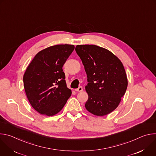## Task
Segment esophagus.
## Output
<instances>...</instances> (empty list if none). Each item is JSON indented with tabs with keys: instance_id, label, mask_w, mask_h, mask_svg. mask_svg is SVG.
<instances>
[{
	"instance_id": "34e87169",
	"label": "esophagus",
	"mask_w": 156,
	"mask_h": 156,
	"mask_svg": "<svg viewBox=\"0 0 156 156\" xmlns=\"http://www.w3.org/2000/svg\"><path fill=\"white\" fill-rule=\"evenodd\" d=\"M75 91H78V92H81L83 90V88L82 86H80L78 88L75 89Z\"/></svg>"
}]
</instances>
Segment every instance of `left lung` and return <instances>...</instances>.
<instances>
[{
  "instance_id": "obj_1",
  "label": "left lung",
  "mask_w": 156,
  "mask_h": 156,
  "mask_svg": "<svg viewBox=\"0 0 156 156\" xmlns=\"http://www.w3.org/2000/svg\"><path fill=\"white\" fill-rule=\"evenodd\" d=\"M75 51L87 77L86 110L97 116L110 114L119 105L128 86L122 62L108 50L96 45H77Z\"/></svg>"
}]
</instances>
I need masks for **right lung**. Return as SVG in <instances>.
I'll use <instances>...</instances> for the list:
<instances>
[{
    "mask_svg": "<svg viewBox=\"0 0 156 156\" xmlns=\"http://www.w3.org/2000/svg\"><path fill=\"white\" fill-rule=\"evenodd\" d=\"M75 46L60 44L39 52L23 75V84L31 106L41 114L53 116L62 109L72 94L66 87L62 66Z\"/></svg>",
    "mask_w": 156,
    "mask_h": 156,
    "instance_id": "add662e5",
    "label": "right lung"
}]
</instances>
